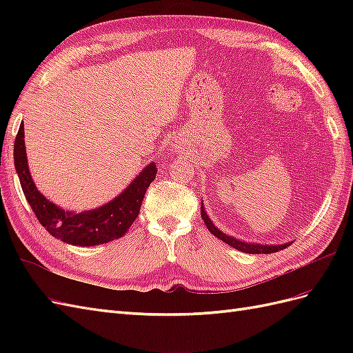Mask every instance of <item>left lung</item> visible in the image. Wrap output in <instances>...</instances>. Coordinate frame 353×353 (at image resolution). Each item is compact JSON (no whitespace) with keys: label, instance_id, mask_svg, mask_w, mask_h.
Returning a JSON list of instances; mask_svg holds the SVG:
<instances>
[{"label":"left lung","instance_id":"obj_1","mask_svg":"<svg viewBox=\"0 0 353 353\" xmlns=\"http://www.w3.org/2000/svg\"><path fill=\"white\" fill-rule=\"evenodd\" d=\"M201 218L203 221H205L208 230L213 234V236L218 237L219 240H222L223 243L230 244L231 248L237 249L240 252H244V253H252V254H258V253H263V254H270V253H274V252H279V250H283L285 249L287 245H290V243L287 244H276V245H265V244H249V243H244V241H240L237 239H232L230 236H227V234L221 232L215 225H213L212 221L209 219V216L206 215L205 209H203V205H201Z\"/></svg>","mask_w":353,"mask_h":353}]
</instances>
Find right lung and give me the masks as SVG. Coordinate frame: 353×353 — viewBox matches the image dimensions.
<instances>
[{"mask_svg":"<svg viewBox=\"0 0 353 353\" xmlns=\"http://www.w3.org/2000/svg\"><path fill=\"white\" fill-rule=\"evenodd\" d=\"M14 166L25 197L39 223L52 237L73 245H97L123 237L137 219L144 194L156 178L154 163L148 165L121 196L99 209L72 213L52 205L35 187L29 174L25 126L20 125L14 140Z\"/></svg>","mask_w":353,"mask_h":353,"instance_id":"1","label":"right lung"}]
</instances>
